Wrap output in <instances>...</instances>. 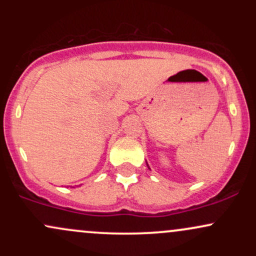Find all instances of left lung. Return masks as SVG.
Segmentation results:
<instances>
[{
  "label": "left lung",
  "instance_id": "1",
  "mask_svg": "<svg viewBox=\"0 0 256 256\" xmlns=\"http://www.w3.org/2000/svg\"><path fill=\"white\" fill-rule=\"evenodd\" d=\"M146 165H148V164H146Z\"/></svg>",
  "mask_w": 256,
  "mask_h": 256
}]
</instances>
